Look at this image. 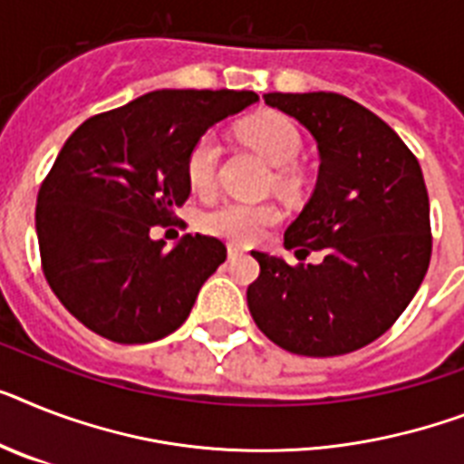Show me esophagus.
<instances>
[{
	"label": "esophagus",
	"mask_w": 464,
	"mask_h": 464,
	"mask_svg": "<svg viewBox=\"0 0 464 464\" xmlns=\"http://www.w3.org/2000/svg\"><path fill=\"white\" fill-rule=\"evenodd\" d=\"M244 251H246V248L239 246V244H227V254H229V258H235V256H241V254H244Z\"/></svg>",
	"instance_id": "34e87169"
}]
</instances>
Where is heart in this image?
<instances>
[{
    "label": "heart",
    "mask_w": 464,
    "mask_h": 464,
    "mask_svg": "<svg viewBox=\"0 0 464 464\" xmlns=\"http://www.w3.org/2000/svg\"><path fill=\"white\" fill-rule=\"evenodd\" d=\"M237 137L244 144L258 151L267 163L277 166L275 170V187L282 191H294L301 182L298 172L289 163L298 159L301 147H304V137L301 130L292 118L282 116L277 111H263L256 116H248L237 125ZM218 159H220V149L218 141L210 135L198 137L191 144L189 154H187V179L189 187L198 194H210L216 189L218 178ZM279 220V208L275 204H248V201H225L208 210L201 220L206 232L216 237H223L235 244H248V241L258 239L267 225Z\"/></svg>",
    "instance_id": "b5f03b06"
}]
</instances>
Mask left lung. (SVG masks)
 <instances>
[{"label":"left lung","mask_w":464,"mask_h":464,"mask_svg":"<svg viewBox=\"0 0 464 464\" xmlns=\"http://www.w3.org/2000/svg\"><path fill=\"white\" fill-rule=\"evenodd\" d=\"M266 103L315 137L320 172L313 197L285 232L305 260L251 251L260 275L248 285L258 329L289 353L332 358L372 343L396 323L431 258L430 197L422 168L372 111L334 92H270Z\"/></svg>","instance_id":"left-lung-1"}]
</instances>
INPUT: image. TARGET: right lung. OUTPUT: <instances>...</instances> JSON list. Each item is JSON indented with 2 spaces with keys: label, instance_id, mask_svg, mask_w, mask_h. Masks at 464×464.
<instances>
[{
  "label": "right lung",
  "instance_id": "right-lung-1",
  "mask_svg": "<svg viewBox=\"0 0 464 464\" xmlns=\"http://www.w3.org/2000/svg\"><path fill=\"white\" fill-rule=\"evenodd\" d=\"M254 102L256 92H149L68 137L37 194L34 227L52 292L87 329L149 343L185 323L227 248L187 235L166 251L149 232L189 198L191 144Z\"/></svg>",
  "mask_w": 464,
  "mask_h": 464
}]
</instances>
